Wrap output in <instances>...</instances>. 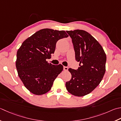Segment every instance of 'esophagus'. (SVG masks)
<instances>
[{
  "mask_svg": "<svg viewBox=\"0 0 121 121\" xmlns=\"http://www.w3.org/2000/svg\"><path fill=\"white\" fill-rule=\"evenodd\" d=\"M63 70L65 71H67L68 70V67H63Z\"/></svg>",
  "mask_w": 121,
  "mask_h": 121,
  "instance_id": "1",
  "label": "esophagus"
}]
</instances>
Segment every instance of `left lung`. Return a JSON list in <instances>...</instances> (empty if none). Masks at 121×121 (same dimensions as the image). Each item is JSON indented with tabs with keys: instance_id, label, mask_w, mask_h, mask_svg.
Segmentation results:
<instances>
[{
	"instance_id": "left-lung-1",
	"label": "left lung",
	"mask_w": 121,
	"mask_h": 121,
	"mask_svg": "<svg viewBox=\"0 0 121 121\" xmlns=\"http://www.w3.org/2000/svg\"><path fill=\"white\" fill-rule=\"evenodd\" d=\"M67 32L72 39L75 60L80 62V67L77 70L69 69L72 77L66 82V88L73 95L83 96L93 91L102 80L105 72L106 54L99 42L86 31Z\"/></svg>"
}]
</instances>
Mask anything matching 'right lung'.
<instances>
[{"mask_svg":"<svg viewBox=\"0 0 121 121\" xmlns=\"http://www.w3.org/2000/svg\"><path fill=\"white\" fill-rule=\"evenodd\" d=\"M68 36L64 30L43 29L26 39L18 50L16 66L18 76L32 93L38 95L49 91L62 71V65H52L46 59L54 53L56 42Z\"/></svg>","mask_w":121,"mask_h":121,"instance_id":"1","label":"right lung"}]
</instances>
